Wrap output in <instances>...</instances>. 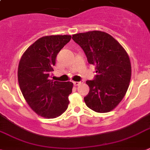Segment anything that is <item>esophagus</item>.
Masks as SVG:
<instances>
[{"label":"esophagus","instance_id":"1","mask_svg":"<svg viewBox=\"0 0 150 150\" xmlns=\"http://www.w3.org/2000/svg\"><path fill=\"white\" fill-rule=\"evenodd\" d=\"M83 83V80H81V81H79V82H76V81H74V86H79L80 84H82Z\"/></svg>","mask_w":150,"mask_h":150}]
</instances>
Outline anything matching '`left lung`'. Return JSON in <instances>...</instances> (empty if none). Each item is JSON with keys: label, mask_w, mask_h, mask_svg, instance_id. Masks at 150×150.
I'll list each match as a JSON object with an SVG mask.
<instances>
[{"label": "left lung", "mask_w": 150, "mask_h": 150, "mask_svg": "<svg viewBox=\"0 0 150 150\" xmlns=\"http://www.w3.org/2000/svg\"><path fill=\"white\" fill-rule=\"evenodd\" d=\"M96 75L86 80L90 87L84 97L89 108L97 112L111 111L124 97L131 79V64L124 48L109 33L99 30L74 34Z\"/></svg>", "instance_id": "obj_1"}]
</instances>
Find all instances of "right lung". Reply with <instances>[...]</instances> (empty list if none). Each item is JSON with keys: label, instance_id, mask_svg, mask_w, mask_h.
I'll return each mask as SVG.
<instances>
[{"label": "right lung", "instance_id": "obj_1", "mask_svg": "<svg viewBox=\"0 0 150 150\" xmlns=\"http://www.w3.org/2000/svg\"><path fill=\"white\" fill-rule=\"evenodd\" d=\"M70 35L45 36L27 49L20 60L17 76L22 94L30 108L45 118H56L67 110L73 83L50 80L56 57Z\"/></svg>", "mask_w": 150, "mask_h": 150}]
</instances>
